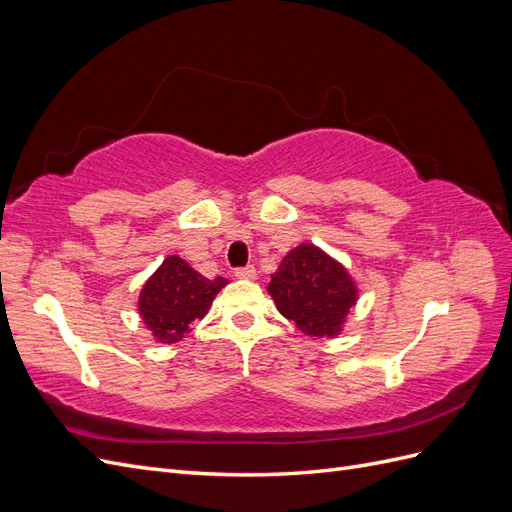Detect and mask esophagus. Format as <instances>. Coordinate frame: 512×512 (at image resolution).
I'll use <instances>...</instances> for the list:
<instances>
[{"instance_id":"esophagus-1","label":"esophagus","mask_w":512,"mask_h":512,"mask_svg":"<svg viewBox=\"0 0 512 512\" xmlns=\"http://www.w3.org/2000/svg\"><path fill=\"white\" fill-rule=\"evenodd\" d=\"M235 275L239 277V280H254V277H256V267L254 265L239 267V269H235Z\"/></svg>"}]
</instances>
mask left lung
Listing matches in <instances>:
<instances>
[{
    "label": "left lung",
    "instance_id": "obj_1",
    "mask_svg": "<svg viewBox=\"0 0 512 512\" xmlns=\"http://www.w3.org/2000/svg\"><path fill=\"white\" fill-rule=\"evenodd\" d=\"M267 290L280 314L312 337H335L356 303L348 271L312 243L284 256Z\"/></svg>",
    "mask_w": 512,
    "mask_h": 512
}]
</instances>
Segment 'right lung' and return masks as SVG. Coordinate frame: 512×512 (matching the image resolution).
<instances>
[{
    "instance_id": "obj_1",
    "label": "right lung",
    "mask_w": 512,
    "mask_h": 512,
    "mask_svg": "<svg viewBox=\"0 0 512 512\" xmlns=\"http://www.w3.org/2000/svg\"><path fill=\"white\" fill-rule=\"evenodd\" d=\"M226 284L224 277L207 280L183 258L168 256L143 286L138 312L158 342L175 344L194 320L205 318L215 294Z\"/></svg>"
}]
</instances>
